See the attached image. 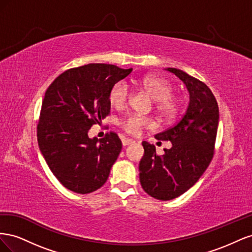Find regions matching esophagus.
I'll use <instances>...</instances> for the list:
<instances>
[{"label":"esophagus","instance_id":"esophagus-1","mask_svg":"<svg viewBox=\"0 0 252 252\" xmlns=\"http://www.w3.org/2000/svg\"><path fill=\"white\" fill-rule=\"evenodd\" d=\"M134 143H135V141L131 140V139L124 138L123 140H122V144H123V146H128V145H131V144H134Z\"/></svg>","mask_w":252,"mask_h":252}]
</instances>
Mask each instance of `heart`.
<instances>
[{"label":"heart","mask_w":252,"mask_h":252,"mask_svg":"<svg viewBox=\"0 0 252 252\" xmlns=\"http://www.w3.org/2000/svg\"><path fill=\"white\" fill-rule=\"evenodd\" d=\"M145 90L158 102V109L165 117H172L177 111V104L172 100L173 88L169 82L159 78H147L143 82ZM130 91L124 81L114 84L109 93V101L117 108H122L127 104ZM121 126L124 130L132 135L139 134L144 128L155 127V122L149 118L130 114L121 121Z\"/></svg>","instance_id":"b5f03b06"}]
</instances>
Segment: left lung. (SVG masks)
<instances>
[{
	"label": "left lung",
	"mask_w": 252,
	"mask_h": 252,
	"mask_svg": "<svg viewBox=\"0 0 252 252\" xmlns=\"http://www.w3.org/2000/svg\"><path fill=\"white\" fill-rule=\"evenodd\" d=\"M166 70L185 84L189 104L177 124L156 134L157 140L171 142L163 156L157 155L155 145L142 143L141 185L145 192L161 201L175 199L199 181L213 157L219 126V106L208 86L177 68Z\"/></svg>",
	"instance_id": "8db88e82"
}]
</instances>
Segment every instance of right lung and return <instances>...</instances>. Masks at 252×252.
I'll return each mask as SVG.
<instances>
[{"label":"right lung","instance_id":"add662e5","mask_svg":"<svg viewBox=\"0 0 252 252\" xmlns=\"http://www.w3.org/2000/svg\"><path fill=\"white\" fill-rule=\"evenodd\" d=\"M132 68L88 64L68 69L45 94L37 124V142L51 172L73 192L86 194L101 188L120 155L117 133L89 138L94 124L110 112L109 93Z\"/></svg>","mask_w":252,"mask_h":252}]
</instances>
